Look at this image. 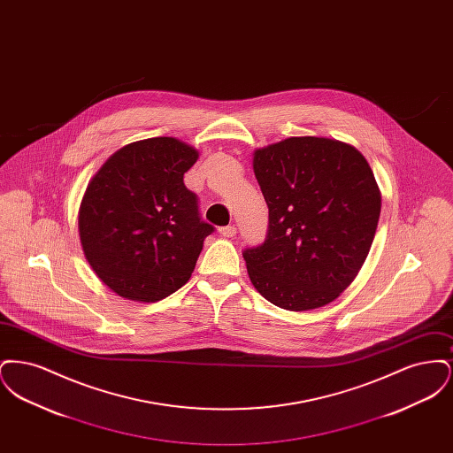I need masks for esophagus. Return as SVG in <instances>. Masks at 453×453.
<instances>
[{
	"mask_svg": "<svg viewBox=\"0 0 453 453\" xmlns=\"http://www.w3.org/2000/svg\"><path fill=\"white\" fill-rule=\"evenodd\" d=\"M219 233L224 237L236 236V227L234 226H224L219 229Z\"/></svg>",
	"mask_w": 453,
	"mask_h": 453,
	"instance_id": "obj_1",
	"label": "esophagus"
}]
</instances>
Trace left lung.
Masks as SVG:
<instances>
[{
  "label": "left lung",
  "mask_w": 453,
  "mask_h": 453,
  "mask_svg": "<svg viewBox=\"0 0 453 453\" xmlns=\"http://www.w3.org/2000/svg\"><path fill=\"white\" fill-rule=\"evenodd\" d=\"M253 170L268 233L242 251L251 283L287 311L334 301L358 275L380 217L365 157L336 139L288 137L257 150Z\"/></svg>",
  "instance_id": "obj_1"
}]
</instances>
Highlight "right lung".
I'll return each mask as SVG.
<instances>
[{
  "mask_svg": "<svg viewBox=\"0 0 453 453\" xmlns=\"http://www.w3.org/2000/svg\"><path fill=\"white\" fill-rule=\"evenodd\" d=\"M198 152L152 137L110 156L88 183L78 227L89 266L120 297L156 302L190 280L203 239L198 198L183 183Z\"/></svg>",
  "mask_w": 453,
  "mask_h": 453,
  "instance_id": "1",
  "label": "right lung"
}]
</instances>
